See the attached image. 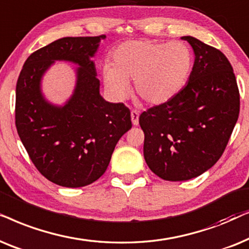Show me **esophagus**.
Wrapping results in <instances>:
<instances>
[{"instance_id": "esophagus-1", "label": "esophagus", "mask_w": 249, "mask_h": 249, "mask_svg": "<svg viewBox=\"0 0 249 249\" xmlns=\"http://www.w3.org/2000/svg\"><path fill=\"white\" fill-rule=\"evenodd\" d=\"M131 119H132V123H133V125H137L139 124V111L137 110H132L131 111Z\"/></svg>"}]
</instances>
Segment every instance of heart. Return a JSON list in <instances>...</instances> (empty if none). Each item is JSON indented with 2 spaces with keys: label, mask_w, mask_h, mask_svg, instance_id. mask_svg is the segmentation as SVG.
<instances>
[{
  "label": "heart",
  "mask_w": 249,
  "mask_h": 249,
  "mask_svg": "<svg viewBox=\"0 0 249 249\" xmlns=\"http://www.w3.org/2000/svg\"><path fill=\"white\" fill-rule=\"evenodd\" d=\"M112 65L102 68V78L109 94L124 100L135 81L137 93L151 105H160L181 92L190 77L194 57L183 42L130 41L117 46Z\"/></svg>",
  "instance_id": "obj_1"
}]
</instances>
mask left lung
<instances>
[{
	"mask_svg": "<svg viewBox=\"0 0 249 249\" xmlns=\"http://www.w3.org/2000/svg\"><path fill=\"white\" fill-rule=\"evenodd\" d=\"M182 39L195 52L187 85L139 118L145 163L166 181L190 180L210 170L225 150L240 109L236 76L228 58L192 36Z\"/></svg>",
	"mask_w": 249,
	"mask_h": 249,
	"instance_id": "left-lung-1",
	"label": "left lung"
}]
</instances>
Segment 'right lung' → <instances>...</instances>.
<instances>
[{"instance_id": "add662e5", "label": "right lung", "mask_w": 249, "mask_h": 249, "mask_svg": "<svg viewBox=\"0 0 249 249\" xmlns=\"http://www.w3.org/2000/svg\"><path fill=\"white\" fill-rule=\"evenodd\" d=\"M106 35L64 37L33 52L16 88V127L29 158L43 177L67 188L93 183L107 170L122 135L132 127L124 104L100 95L91 60ZM55 60L78 64L72 98L62 107L40 92L42 74Z\"/></svg>"}]
</instances>
